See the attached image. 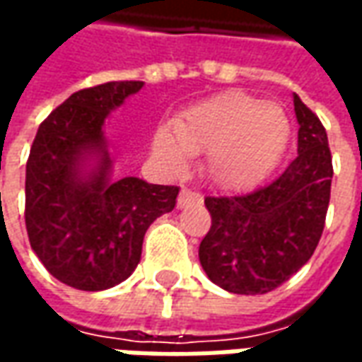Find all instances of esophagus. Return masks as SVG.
I'll list each match as a JSON object with an SVG mask.
<instances>
[{"instance_id": "1", "label": "esophagus", "mask_w": 362, "mask_h": 362, "mask_svg": "<svg viewBox=\"0 0 362 362\" xmlns=\"http://www.w3.org/2000/svg\"><path fill=\"white\" fill-rule=\"evenodd\" d=\"M197 199H199V194H196V192H192L188 188H182L180 196H178V207H186V205L194 204Z\"/></svg>"}]
</instances>
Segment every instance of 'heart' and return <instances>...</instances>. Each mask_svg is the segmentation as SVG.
<instances>
[{
  "label": "heart",
  "instance_id": "heart-1",
  "mask_svg": "<svg viewBox=\"0 0 362 362\" xmlns=\"http://www.w3.org/2000/svg\"><path fill=\"white\" fill-rule=\"evenodd\" d=\"M288 134L291 122L279 104L233 90L188 108L173 127L157 129L153 153L180 168L189 153L207 151L209 180L223 189H246L275 168Z\"/></svg>",
  "mask_w": 362,
  "mask_h": 362
}]
</instances>
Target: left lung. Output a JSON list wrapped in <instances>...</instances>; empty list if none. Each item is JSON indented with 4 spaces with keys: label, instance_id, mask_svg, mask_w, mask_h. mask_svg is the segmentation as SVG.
Here are the masks:
<instances>
[{
    "label": "left lung",
    "instance_id": "left-lung-1",
    "mask_svg": "<svg viewBox=\"0 0 362 362\" xmlns=\"http://www.w3.org/2000/svg\"><path fill=\"white\" fill-rule=\"evenodd\" d=\"M298 155L272 184L246 196L205 197L211 228L199 244L207 277L236 295H264L312 258L326 223L332 153L318 116L293 95Z\"/></svg>",
    "mask_w": 362,
    "mask_h": 362
}]
</instances>
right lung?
<instances>
[{"instance_id":"add662e5","label":"right lung","mask_w":362,"mask_h":362,"mask_svg":"<svg viewBox=\"0 0 362 362\" xmlns=\"http://www.w3.org/2000/svg\"><path fill=\"white\" fill-rule=\"evenodd\" d=\"M143 81L77 90L44 119L27 160L25 223L33 250L62 283L104 291L141 259L151 223L170 213L178 188L126 176L112 180L104 124Z\"/></svg>"}]
</instances>
